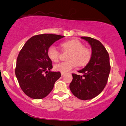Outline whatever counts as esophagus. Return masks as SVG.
Returning a JSON list of instances; mask_svg holds the SVG:
<instances>
[{"mask_svg":"<svg viewBox=\"0 0 126 126\" xmlns=\"http://www.w3.org/2000/svg\"><path fill=\"white\" fill-rule=\"evenodd\" d=\"M65 74V73H63V72H61V75H62V76H63V74Z\"/></svg>","mask_w":126,"mask_h":126,"instance_id":"1","label":"esophagus"}]
</instances>
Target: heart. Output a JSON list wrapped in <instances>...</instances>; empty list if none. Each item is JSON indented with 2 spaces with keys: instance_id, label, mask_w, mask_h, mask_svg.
Instances as JSON below:
<instances>
[{
  "instance_id": "obj_1",
  "label": "heart",
  "mask_w": 126,
  "mask_h": 126,
  "mask_svg": "<svg viewBox=\"0 0 126 126\" xmlns=\"http://www.w3.org/2000/svg\"><path fill=\"white\" fill-rule=\"evenodd\" d=\"M61 46L65 50L70 51L68 61L56 63L54 68L58 71L67 73L78 65L79 66H85L88 63L91 58L92 53L90 49L84 47L83 44L79 40L73 39L61 44ZM48 57L52 61L56 62L59 59V52L55 46L52 45L47 50Z\"/></svg>"
}]
</instances>
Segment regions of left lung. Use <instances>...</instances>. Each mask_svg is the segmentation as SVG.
<instances>
[{
    "instance_id": "obj_1",
    "label": "left lung",
    "mask_w": 126,
    "mask_h": 126,
    "mask_svg": "<svg viewBox=\"0 0 126 126\" xmlns=\"http://www.w3.org/2000/svg\"><path fill=\"white\" fill-rule=\"evenodd\" d=\"M90 44L92 56L85 68L78 71L83 75L73 73L70 84L71 93L77 98L83 100L94 98L101 93L106 86L110 71L109 53L98 40L82 36Z\"/></svg>"
}]
</instances>
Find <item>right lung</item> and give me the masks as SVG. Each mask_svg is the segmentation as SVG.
<instances>
[{
  "mask_svg": "<svg viewBox=\"0 0 126 126\" xmlns=\"http://www.w3.org/2000/svg\"><path fill=\"white\" fill-rule=\"evenodd\" d=\"M63 37L64 36L51 33L33 36L26 42L20 50L15 73L20 88L28 97L33 99L46 97L61 76L59 71H50L52 62L48 57L47 50L55 41Z\"/></svg>",
  "mask_w": 126,
  "mask_h": 126,
  "instance_id": "right-lung-1",
  "label": "right lung"
}]
</instances>
